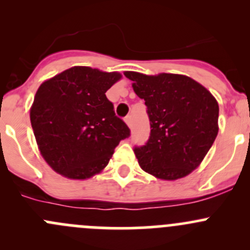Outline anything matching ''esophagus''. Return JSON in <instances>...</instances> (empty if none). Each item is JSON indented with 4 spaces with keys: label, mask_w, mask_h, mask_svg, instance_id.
Instances as JSON below:
<instances>
[{
    "label": "esophagus",
    "mask_w": 250,
    "mask_h": 250,
    "mask_svg": "<svg viewBox=\"0 0 250 250\" xmlns=\"http://www.w3.org/2000/svg\"><path fill=\"white\" fill-rule=\"evenodd\" d=\"M125 123H127V125L130 127V125H132V123H133V117H132V115H128L127 117L125 118Z\"/></svg>",
    "instance_id": "34e87169"
}]
</instances>
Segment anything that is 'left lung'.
Listing matches in <instances>:
<instances>
[{
	"label": "left lung",
	"instance_id": "left-lung-1",
	"mask_svg": "<svg viewBox=\"0 0 250 250\" xmlns=\"http://www.w3.org/2000/svg\"><path fill=\"white\" fill-rule=\"evenodd\" d=\"M135 94L145 100L150 138L134 153L141 169L163 180L195 170L218 135L219 105L207 88L175 74L156 76L125 71Z\"/></svg>",
	"mask_w": 250,
	"mask_h": 250
}]
</instances>
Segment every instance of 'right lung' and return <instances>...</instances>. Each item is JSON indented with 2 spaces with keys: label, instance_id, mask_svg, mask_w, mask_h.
<instances>
[{
  "label": "right lung",
  "instance_id": "1",
  "mask_svg": "<svg viewBox=\"0 0 250 250\" xmlns=\"http://www.w3.org/2000/svg\"><path fill=\"white\" fill-rule=\"evenodd\" d=\"M122 77L88 66H74L44 81L37 89L30 121L42 157L69 179L92 178L130 135L105 93Z\"/></svg>",
  "mask_w": 250,
  "mask_h": 250
}]
</instances>
